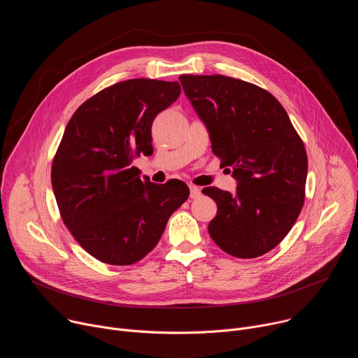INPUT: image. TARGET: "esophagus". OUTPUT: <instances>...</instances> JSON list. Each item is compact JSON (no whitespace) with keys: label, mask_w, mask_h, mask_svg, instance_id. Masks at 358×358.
<instances>
[{"label":"esophagus","mask_w":358,"mask_h":358,"mask_svg":"<svg viewBox=\"0 0 358 358\" xmlns=\"http://www.w3.org/2000/svg\"><path fill=\"white\" fill-rule=\"evenodd\" d=\"M189 195L191 198H198L201 195V188L196 185H189Z\"/></svg>","instance_id":"obj_1"}]
</instances>
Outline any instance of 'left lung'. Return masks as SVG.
I'll list each match as a JSON object with an SVG mask.
<instances>
[{"label":"left lung","instance_id":"left-lung-1","mask_svg":"<svg viewBox=\"0 0 358 358\" xmlns=\"http://www.w3.org/2000/svg\"><path fill=\"white\" fill-rule=\"evenodd\" d=\"M180 82L207 126L214 155L238 181L234 195L202 189L218 208L208 232L232 257L258 258L280 243L301 211L304 144L268 90L224 75H181Z\"/></svg>","mask_w":358,"mask_h":358}]
</instances>
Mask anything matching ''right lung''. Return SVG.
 I'll return each mask as SVG.
<instances>
[{
	"mask_svg": "<svg viewBox=\"0 0 358 358\" xmlns=\"http://www.w3.org/2000/svg\"><path fill=\"white\" fill-rule=\"evenodd\" d=\"M180 93L178 82H119L87 99L65 129L50 170L54 194L66 228L100 262L143 259L189 195L185 182L155 184L131 166L152 155L151 124Z\"/></svg>",
	"mask_w": 358,
	"mask_h": 358,
	"instance_id": "right-lung-1",
	"label": "right lung"
}]
</instances>
